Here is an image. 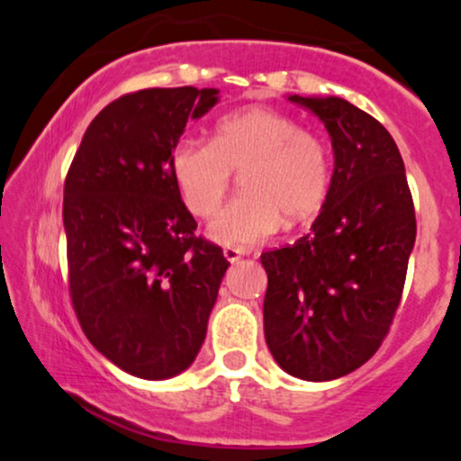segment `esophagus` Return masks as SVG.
<instances>
[{
    "label": "esophagus",
    "mask_w": 461,
    "mask_h": 461,
    "mask_svg": "<svg viewBox=\"0 0 461 461\" xmlns=\"http://www.w3.org/2000/svg\"><path fill=\"white\" fill-rule=\"evenodd\" d=\"M222 254H224V258H226V260H229V262H237L239 258L245 256V249H239V248H224Z\"/></svg>",
    "instance_id": "obj_1"
}]
</instances>
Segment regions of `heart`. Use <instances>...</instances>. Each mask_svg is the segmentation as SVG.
I'll return each mask as SVG.
<instances>
[{
	"mask_svg": "<svg viewBox=\"0 0 461 461\" xmlns=\"http://www.w3.org/2000/svg\"><path fill=\"white\" fill-rule=\"evenodd\" d=\"M243 172V194L210 222V235L230 248L267 241L317 216L331 185L327 144L292 117L249 106L218 119L212 142L182 138L172 150V174L194 216H210Z\"/></svg>",
	"mask_w": 461,
	"mask_h": 461,
	"instance_id": "b5f03b06",
	"label": "heart"
}]
</instances>
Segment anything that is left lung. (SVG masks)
<instances>
[{"label": "left lung", "mask_w": 461, "mask_h": 461, "mask_svg": "<svg viewBox=\"0 0 461 461\" xmlns=\"http://www.w3.org/2000/svg\"><path fill=\"white\" fill-rule=\"evenodd\" d=\"M319 115L336 169L308 235L264 251V336L275 361L308 382L367 363L388 336L415 243L405 166L384 125L342 98L289 96Z\"/></svg>", "instance_id": "8db88e82"}]
</instances>
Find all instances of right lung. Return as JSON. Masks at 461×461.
I'll return each instance as SVG.
<instances>
[{
    "instance_id": "add662e5",
    "label": "right lung",
    "mask_w": 461,
    "mask_h": 461,
    "mask_svg": "<svg viewBox=\"0 0 461 461\" xmlns=\"http://www.w3.org/2000/svg\"><path fill=\"white\" fill-rule=\"evenodd\" d=\"M218 90L149 87L113 100L87 125L65 178L68 294L94 348L119 369L166 380L194 361L229 268L194 235L172 150Z\"/></svg>"
}]
</instances>
